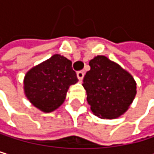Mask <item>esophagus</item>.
I'll use <instances>...</instances> for the list:
<instances>
[{"label": "esophagus", "mask_w": 154, "mask_h": 154, "mask_svg": "<svg viewBox=\"0 0 154 154\" xmlns=\"http://www.w3.org/2000/svg\"><path fill=\"white\" fill-rule=\"evenodd\" d=\"M76 76H78V79H79V81L82 80L83 76H84V72L83 71H79L78 73H76Z\"/></svg>", "instance_id": "esophagus-1"}]
</instances>
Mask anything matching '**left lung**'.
Masks as SVG:
<instances>
[{
	"label": "left lung",
	"instance_id": "1",
	"mask_svg": "<svg viewBox=\"0 0 154 154\" xmlns=\"http://www.w3.org/2000/svg\"><path fill=\"white\" fill-rule=\"evenodd\" d=\"M88 64L91 70L84 76L83 87L93 115L115 119L125 114L137 93L133 76L103 55L94 57Z\"/></svg>",
	"mask_w": 154,
	"mask_h": 154
}]
</instances>
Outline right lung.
<instances>
[{
    "instance_id": "add662e5",
    "label": "right lung",
    "mask_w": 154,
    "mask_h": 154,
    "mask_svg": "<svg viewBox=\"0 0 154 154\" xmlns=\"http://www.w3.org/2000/svg\"><path fill=\"white\" fill-rule=\"evenodd\" d=\"M78 81L72 62L54 54L26 74L24 91L35 107L44 113H51L62 105L69 87Z\"/></svg>"
}]
</instances>
